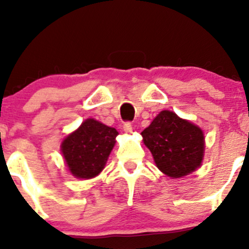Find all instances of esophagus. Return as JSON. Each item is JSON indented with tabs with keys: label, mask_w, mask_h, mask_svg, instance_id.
I'll return each mask as SVG.
<instances>
[{
	"label": "esophagus",
	"mask_w": 249,
	"mask_h": 249,
	"mask_svg": "<svg viewBox=\"0 0 249 249\" xmlns=\"http://www.w3.org/2000/svg\"><path fill=\"white\" fill-rule=\"evenodd\" d=\"M123 130H124V132L125 133H132V131H133V127H132V124H131L130 122H126L124 124V126H123Z\"/></svg>",
	"instance_id": "obj_1"
}]
</instances>
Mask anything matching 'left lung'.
I'll return each mask as SVG.
<instances>
[{"label": "left lung", "mask_w": 249, "mask_h": 249, "mask_svg": "<svg viewBox=\"0 0 249 249\" xmlns=\"http://www.w3.org/2000/svg\"><path fill=\"white\" fill-rule=\"evenodd\" d=\"M142 136L157 167L170 178H181L201 165L205 153L204 132L172 111H161Z\"/></svg>", "instance_id": "8db88e82"}]
</instances>
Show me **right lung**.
<instances>
[{
	"label": "right lung",
	"mask_w": 249,
	"mask_h": 249,
	"mask_svg": "<svg viewBox=\"0 0 249 249\" xmlns=\"http://www.w3.org/2000/svg\"><path fill=\"white\" fill-rule=\"evenodd\" d=\"M118 131L89 118L62 142L61 151L70 173L79 179H91L104 168L116 144Z\"/></svg>",
	"instance_id": "right-lung-1"
}]
</instances>
